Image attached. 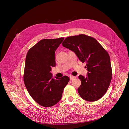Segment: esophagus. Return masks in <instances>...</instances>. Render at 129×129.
Here are the masks:
<instances>
[{"instance_id":"34e87169","label":"esophagus","mask_w":129,"mask_h":129,"mask_svg":"<svg viewBox=\"0 0 129 129\" xmlns=\"http://www.w3.org/2000/svg\"><path fill=\"white\" fill-rule=\"evenodd\" d=\"M75 78V76H73V75H70V80H72V79H74Z\"/></svg>"}]
</instances>
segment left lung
I'll list each match as a JSON object with an SVG mask.
<instances>
[{
  "instance_id": "obj_1",
  "label": "left lung",
  "mask_w": 129,
  "mask_h": 129,
  "mask_svg": "<svg viewBox=\"0 0 129 129\" xmlns=\"http://www.w3.org/2000/svg\"><path fill=\"white\" fill-rule=\"evenodd\" d=\"M63 47L72 51L82 62L87 63V76L80 75V96L87 101L100 99L107 91L112 79L110 58L107 52L92 38L81 34L66 38Z\"/></svg>"
}]
</instances>
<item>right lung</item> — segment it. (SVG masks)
Returning a JSON list of instances; mask_svg holds the SVG:
<instances>
[{"mask_svg": "<svg viewBox=\"0 0 129 129\" xmlns=\"http://www.w3.org/2000/svg\"><path fill=\"white\" fill-rule=\"evenodd\" d=\"M63 40L64 38L42 40L29 50L26 57L25 86L32 98L43 107L56 104L70 81L67 76L54 78L50 72L56 65L55 51Z\"/></svg>", "mask_w": 129, "mask_h": 129, "instance_id": "obj_1", "label": "right lung"}]
</instances>
